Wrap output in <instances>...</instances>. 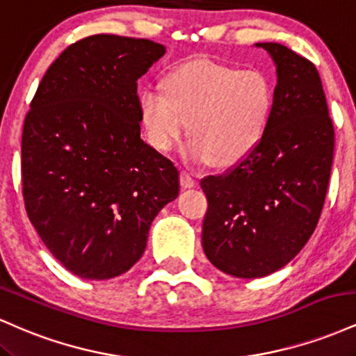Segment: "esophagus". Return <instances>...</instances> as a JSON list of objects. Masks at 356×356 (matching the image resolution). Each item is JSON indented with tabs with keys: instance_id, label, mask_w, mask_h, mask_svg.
<instances>
[{
	"instance_id": "obj_1",
	"label": "esophagus",
	"mask_w": 356,
	"mask_h": 356,
	"mask_svg": "<svg viewBox=\"0 0 356 356\" xmlns=\"http://www.w3.org/2000/svg\"><path fill=\"white\" fill-rule=\"evenodd\" d=\"M195 184L197 181L194 179V175H191L189 172H186V170H182L181 172V186L184 189H191V187H195Z\"/></svg>"
}]
</instances>
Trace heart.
<instances>
[{"label": "heart", "mask_w": 356, "mask_h": 356, "mask_svg": "<svg viewBox=\"0 0 356 356\" xmlns=\"http://www.w3.org/2000/svg\"><path fill=\"white\" fill-rule=\"evenodd\" d=\"M164 88L138 93L147 140L159 152H170L191 122L186 157L195 164L229 167L246 159L266 136L275 110V90L264 73L211 60L179 65Z\"/></svg>", "instance_id": "1"}]
</instances>
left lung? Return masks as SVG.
<instances>
[{"instance_id": "1", "label": "left lung", "mask_w": 356, "mask_h": 356, "mask_svg": "<svg viewBox=\"0 0 356 356\" xmlns=\"http://www.w3.org/2000/svg\"><path fill=\"white\" fill-rule=\"evenodd\" d=\"M276 65L268 132L246 159L201 181L207 207L202 248L226 275L263 277L295 257L320 219L334 130L320 73L280 43H256Z\"/></svg>"}]
</instances>
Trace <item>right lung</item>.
<instances>
[{"label":"right lung","mask_w":356,"mask_h":356,"mask_svg":"<svg viewBox=\"0 0 356 356\" xmlns=\"http://www.w3.org/2000/svg\"><path fill=\"white\" fill-rule=\"evenodd\" d=\"M164 55L144 38L80 40L53 61L24 118L28 218L83 280L129 271L155 216L179 195L177 167L140 138L137 80Z\"/></svg>","instance_id":"right-lung-1"}]
</instances>
